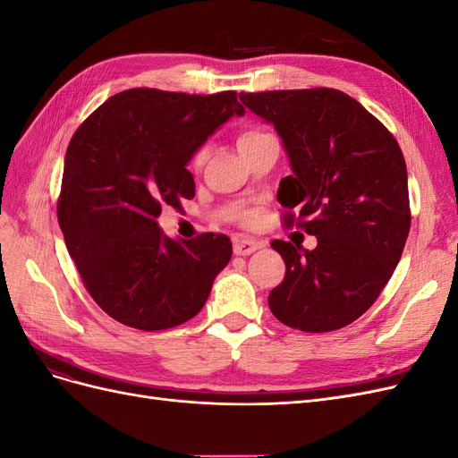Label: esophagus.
<instances>
[{"label":"esophagus","instance_id":"obj_1","mask_svg":"<svg viewBox=\"0 0 458 458\" xmlns=\"http://www.w3.org/2000/svg\"><path fill=\"white\" fill-rule=\"evenodd\" d=\"M259 248V242L254 239H234L233 242V252L237 256H248L256 252Z\"/></svg>","mask_w":458,"mask_h":458}]
</instances>
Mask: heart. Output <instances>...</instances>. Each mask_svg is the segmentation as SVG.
Returning <instances> with one entry per match:
<instances>
[{
	"instance_id": "heart-1",
	"label": "heart",
	"mask_w": 458,
	"mask_h": 458,
	"mask_svg": "<svg viewBox=\"0 0 458 458\" xmlns=\"http://www.w3.org/2000/svg\"><path fill=\"white\" fill-rule=\"evenodd\" d=\"M273 133L266 128H259V126H248L244 128L241 133H239V148L244 152V150H250L254 148L256 145L267 141V140H273ZM208 160V148L206 147H200L195 157H192V168L195 170H200L202 165L206 164Z\"/></svg>"
}]
</instances>
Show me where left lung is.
Returning a JSON list of instances; mask_svg holds the SVG:
<instances>
[{
  "label": "left lung",
  "instance_id": "left-lung-1",
  "mask_svg": "<svg viewBox=\"0 0 458 458\" xmlns=\"http://www.w3.org/2000/svg\"><path fill=\"white\" fill-rule=\"evenodd\" d=\"M271 122L293 165L276 199L284 224L315 234L313 250L271 246L286 273L269 310L303 332L361 317L384 290L411 229L407 165L392 131L353 97L330 88L241 93Z\"/></svg>",
  "mask_w": 458,
  "mask_h": 458
}]
</instances>
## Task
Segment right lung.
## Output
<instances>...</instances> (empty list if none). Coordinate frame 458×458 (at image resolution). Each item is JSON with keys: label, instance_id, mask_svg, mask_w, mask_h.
I'll use <instances>...</instances> for the list:
<instances>
[{"label": "right lung", "instance_id": "obj_1", "mask_svg": "<svg viewBox=\"0 0 458 458\" xmlns=\"http://www.w3.org/2000/svg\"><path fill=\"white\" fill-rule=\"evenodd\" d=\"M244 114L237 91L135 88L80 123L64 157L57 217L81 281L106 315L140 330L195 317L233 254L227 234H162V206L195 197L187 162L221 123Z\"/></svg>", "mask_w": 458, "mask_h": 458}]
</instances>
